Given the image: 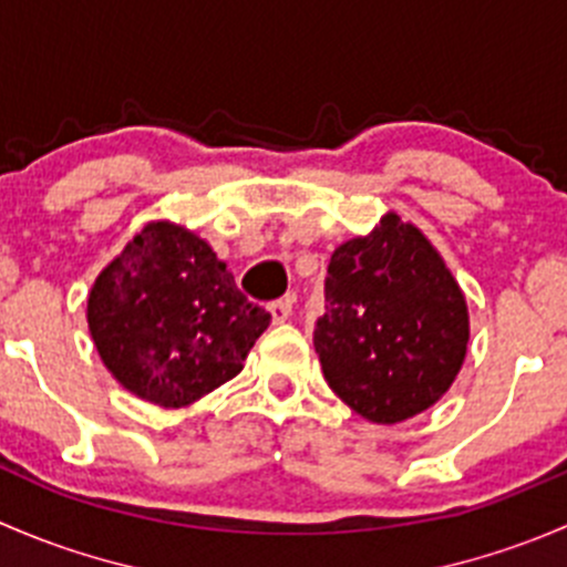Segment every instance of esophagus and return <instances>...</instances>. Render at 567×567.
I'll return each mask as SVG.
<instances>
[{
	"label": "esophagus",
	"instance_id": "obj_1",
	"mask_svg": "<svg viewBox=\"0 0 567 567\" xmlns=\"http://www.w3.org/2000/svg\"><path fill=\"white\" fill-rule=\"evenodd\" d=\"M268 312H271L274 323H285V320H290V316H293V299L271 301V305H268Z\"/></svg>",
	"mask_w": 567,
	"mask_h": 567
}]
</instances>
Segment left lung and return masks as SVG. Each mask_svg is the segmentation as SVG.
I'll return each mask as SVG.
<instances>
[{
	"label": "left lung",
	"mask_w": 567,
	"mask_h": 567,
	"mask_svg": "<svg viewBox=\"0 0 567 567\" xmlns=\"http://www.w3.org/2000/svg\"><path fill=\"white\" fill-rule=\"evenodd\" d=\"M468 307L431 238L386 210L331 251L316 351L331 392L375 425L431 409L458 379Z\"/></svg>",
	"instance_id": "1"
}]
</instances>
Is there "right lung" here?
Returning <instances> with one entry per match:
<instances>
[{"instance_id": "obj_1", "label": "right lung", "mask_w": 567, "mask_h": 567, "mask_svg": "<svg viewBox=\"0 0 567 567\" xmlns=\"http://www.w3.org/2000/svg\"><path fill=\"white\" fill-rule=\"evenodd\" d=\"M268 320L208 241L169 219L147 221L87 296L101 362L162 409H186L236 379Z\"/></svg>"}]
</instances>
